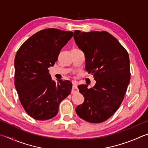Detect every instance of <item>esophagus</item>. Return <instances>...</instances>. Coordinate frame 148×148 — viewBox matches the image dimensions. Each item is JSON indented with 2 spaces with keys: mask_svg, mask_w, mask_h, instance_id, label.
Returning <instances> with one entry per match:
<instances>
[{
  "mask_svg": "<svg viewBox=\"0 0 148 148\" xmlns=\"http://www.w3.org/2000/svg\"><path fill=\"white\" fill-rule=\"evenodd\" d=\"M77 91V83L76 82H72V92L74 93V92Z\"/></svg>",
  "mask_w": 148,
  "mask_h": 148,
  "instance_id": "obj_1",
  "label": "esophagus"
}]
</instances>
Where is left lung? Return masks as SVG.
I'll list each match as a JSON object with an SVG mask.
<instances>
[{
  "label": "left lung",
  "mask_w": 148,
  "mask_h": 148,
  "mask_svg": "<svg viewBox=\"0 0 148 148\" xmlns=\"http://www.w3.org/2000/svg\"><path fill=\"white\" fill-rule=\"evenodd\" d=\"M77 47L85 54L86 69L92 74L95 86H77L85 100L76 108L80 118L99 123L119 108L130 82L129 54L119 41L106 31H74Z\"/></svg>",
  "instance_id": "left-lung-1"
}]
</instances>
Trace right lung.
<instances>
[{
	"instance_id": "obj_1",
	"label": "right lung",
	"mask_w": 148,
	"mask_h": 148,
	"mask_svg": "<svg viewBox=\"0 0 148 148\" xmlns=\"http://www.w3.org/2000/svg\"><path fill=\"white\" fill-rule=\"evenodd\" d=\"M73 32L47 29L36 32L24 42L14 61L15 87L26 112L37 120L53 118L60 102L71 93L69 80H52L48 69L58 59L61 49Z\"/></svg>"
}]
</instances>
